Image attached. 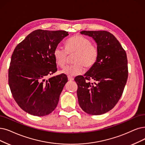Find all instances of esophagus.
Masks as SVG:
<instances>
[{"label": "esophagus", "instance_id": "esophagus-1", "mask_svg": "<svg viewBox=\"0 0 145 145\" xmlns=\"http://www.w3.org/2000/svg\"><path fill=\"white\" fill-rule=\"evenodd\" d=\"M68 80L69 81H72V80H74V78L71 76H68Z\"/></svg>", "mask_w": 145, "mask_h": 145}]
</instances>
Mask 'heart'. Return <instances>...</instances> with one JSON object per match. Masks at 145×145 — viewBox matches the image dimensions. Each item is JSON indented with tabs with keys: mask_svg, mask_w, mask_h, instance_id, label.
<instances>
[{
	"mask_svg": "<svg viewBox=\"0 0 145 145\" xmlns=\"http://www.w3.org/2000/svg\"><path fill=\"white\" fill-rule=\"evenodd\" d=\"M76 54L73 58L75 63L68 65L62 71L69 76L83 74L84 66L87 68L94 66L99 57V52L96 44H92L89 39L80 34L69 38L65 42V48L57 46L53 52L56 65L61 68L65 67L69 54Z\"/></svg>",
	"mask_w": 145,
	"mask_h": 145,
	"instance_id": "1",
	"label": "heart"
}]
</instances>
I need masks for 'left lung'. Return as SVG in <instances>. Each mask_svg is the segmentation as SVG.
Masks as SVG:
<instances>
[{
    "instance_id": "obj_1",
    "label": "left lung",
    "mask_w": 145,
    "mask_h": 145,
    "mask_svg": "<svg viewBox=\"0 0 145 145\" xmlns=\"http://www.w3.org/2000/svg\"><path fill=\"white\" fill-rule=\"evenodd\" d=\"M80 33L95 40L99 55L95 65L84 76L74 78L78 86V103L85 112L101 115L111 110L123 95L129 74L127 54L111 33L82 31ZM91 79L95 82L91 83Z\"/></svg>"
}]
</instances>
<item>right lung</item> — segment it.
Segmentation results:
<instances>
[{"label": "right lung", "instance_id": "obj_1", "mask_svg": "<svg viewBox=\"0 0 145 145\" xmlns=\"http://www.w3.org/2000/svg\"><path fill=\"white\" fill-rule=\"evenodd\" d=\"M68 35L66 31L39 29L15 47L9 68L8 83L14 100L23 111L42 117L57 106L67 76L62 74L46 78L57 71L53 52Z\"/></svg>", "mask_w": 145, "mask_h": 145}]
</instances>
